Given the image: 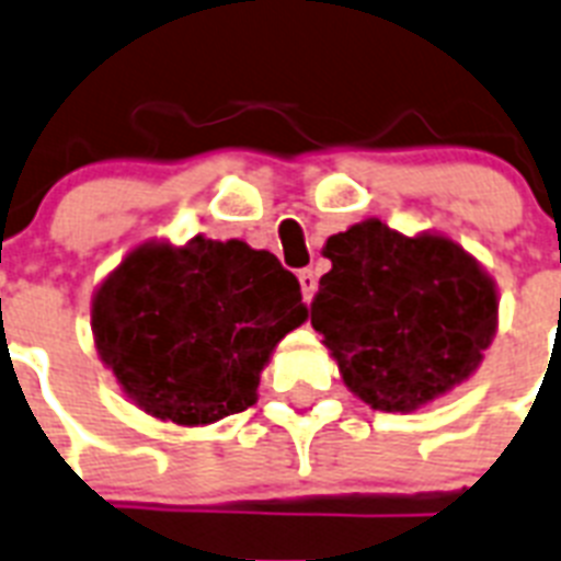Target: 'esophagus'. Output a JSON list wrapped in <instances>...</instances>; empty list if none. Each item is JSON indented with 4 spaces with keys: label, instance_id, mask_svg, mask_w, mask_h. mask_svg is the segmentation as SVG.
I'll return each instance as SVG.
<instances>
[{
    "label": "esophagus",
    "instance_id": "obj_1",
    "mask_svg": "<svg viewBox=\"0 0 561 561\" xmlns=\"http://www.w3.org/2000/svg\"><path fill=\"white\" fill-rule=\"evenodd\" d=\"M299 285H302L305 302H311L313 294H317V273H313L311 267H305V271H299Z\"/></svg>",
    "mask_w": 561,
    "mask_h": 561
}]
</instances>
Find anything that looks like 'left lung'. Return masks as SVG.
I'll return each mask as SVG.
<instances>
[{
    "instance_id": "obj_1",
    "label": "left lung",
    "mask_w": 561,
    "mask_h": 561,
    "mask_svg": "<svg viewBox=\"0 0 561 561\" xmlns=\"http://www.w3.org/2000/svg\"><path fill=\"white\" fill-rule=\"evenodd\" d=\"M331 271L311 302L345 386L383 412H412L481 363L495 334V288L444 236L363 221L328 239Z\"/></svg>"
}]
</instances>
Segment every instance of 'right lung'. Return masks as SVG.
I'll list each match as a JSON object with an SVG mask.
<instances>
[{"label":"right lung","instance_id":"1","mask_svg":"<svg viewBox=\"0 0 561 561\" xmlns=\"http://www.w3.org/2000/svg\"><path fill=\"white\" fill-rule=\"evenodd\" d=\"M305 317L273 253L202 236L131 250L91 305L98 352L126 394L181 426L253 407L267 357Z\"/></svg>","mask_w":561,"mask_h":561}]
</instances>
